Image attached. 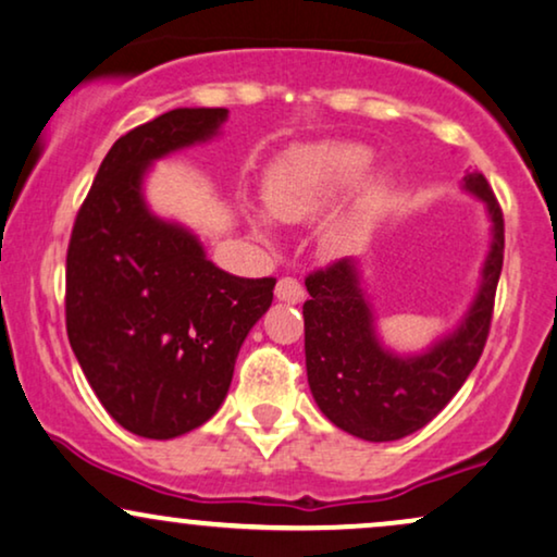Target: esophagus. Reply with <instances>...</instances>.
Returning <instances> with one entry per match:
<instances>
[{"label":"esophagus","instance_id":"esophagus-1","mask_svg":"<svg viewBox=\"0 0 557 557\" xmlns=\"http://www.w3.org/2000/svg\"><path fill=\"white\" fill-rule=\"evenodd\" d=\"M276 297L281 301H292V305H297V301L305 299V289H301V284L297 278L284 276V278H278V284H276Z\"/></svg>","mask_w":557,"mask_h":557}]
</instances>
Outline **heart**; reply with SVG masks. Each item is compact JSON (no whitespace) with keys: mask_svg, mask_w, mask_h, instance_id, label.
Returning <instances> with one entry per match:
<instances>
[{"mask_svg":"<svg viewBox=\"0 0 557 557\" xmlns=\"http://www.w3.org/2000/svg\"><path fill=\"white\" fill-rule=\"evenodd\" d=\"M372 162V152L359 144L346 141H325L312 144V147L294 149L276 164L271 177H268L265 201L271 214L281 222H301L322 209L331 198H335L348 185H354L363 175V170ZM382 194V181L374 177L363 185V190L356 198L354 209L343 214L331 226L327 237L333 243H341L348 237L354 222H359L363 211L374 206Z\"/></svg>","mask_w":557,"mask_h":557,"instance_id":"heart-1","label":"heart"}]
</instances>
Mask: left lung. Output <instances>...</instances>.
Segmentation results:
<instances>
[{
  "mask_svg": "<svg viewBox=\"0 0 557 557\" xmlns=\"http://www.w3.org/2000/svg\"><path fill=\"white\" fill-rule=\"evenodd\" d=\"M465 188L488 203L493 245L483 286L462 327L416 359H397L374 338L372 312L348 258L314 268L305 278L307 382L314 403L338 429L367 442H395L425 423L462 387L491 333L493 305L504 268V211L480 173Z\"/></svg>",
  "mask_w": 557,
  "mask_h": 557,
  "instance_id": "1",
  "label": "left lung"
}]
</instances>
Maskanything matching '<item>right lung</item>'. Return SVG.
Listing matches in <instances>:
<instances>
[{
	"label": "right lung",
	"instance_id": "1",
	"mask_svg": "<svg viewBox=\"0 0 557 557\" xmlns=\"http://www.w3.org/2000/svg\"><path fill=\"white\" fill-rule=\"evenodd\" d=\"M224 108H177L123 134L66 247V335L102 408L136 436L173 438L216 413L276 278H239L141 201L157 157L209 139Z\"/></svg>",
	"mask_w": 557,
	"mask_h": 557
}]
</instances>
